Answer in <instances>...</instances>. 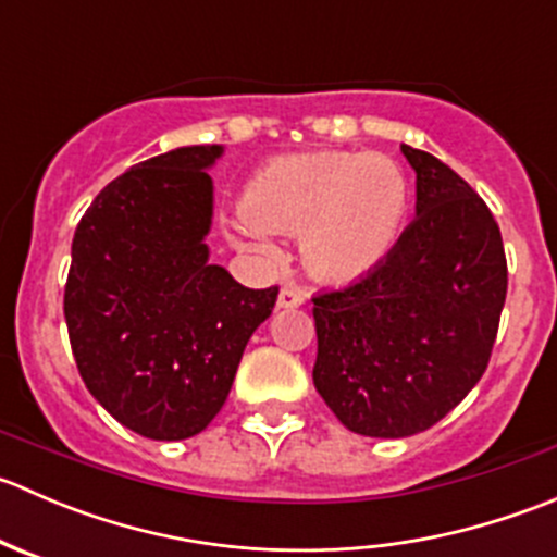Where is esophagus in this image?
<instances>
[{"label":"esophagus","instance_id":"34e87169","mask_svg":"<svg viewBox=\"0 0 557 557\" xmlns=\"http://www.w3.org/2000/svg\"><path fill=\"white\" fill-rule=\"evenodd\" d=\"M305 305V294H301L296 285H283L277 296V307L280 310H296V307Z\"/></svg>","mask_w":557,"mask_h":557}]
</instances>
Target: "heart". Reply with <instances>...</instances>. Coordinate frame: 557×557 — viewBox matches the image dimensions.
<instances>
[{
    "mask_svg": "<svg viewBox=\"0 0 557 557\" xmlns=\"http://www.w3.org/2000/svg\"><path fill=\"white\" fill-rule=\"evenodd\" d=\"M412 205L401 166L387 156L325 150L269 161L247 180L232 234L269 256V232L299 234L314 277L347 283L374 272L396 250Z\"/></svg>",
    "mask_w": 557,
    "mask_h": 557,
    "instance_id": "1",
    "label": "heart"
}]
</instances>
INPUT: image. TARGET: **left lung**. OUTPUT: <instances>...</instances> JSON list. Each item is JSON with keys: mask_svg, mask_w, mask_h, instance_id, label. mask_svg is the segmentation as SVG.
Listing matches in <instances>:
<instances>
[{"mask_svg": "<svg viewBox=\"0 0 557 557\" xmlns=\"http://www.w3.org/2000/svg\"><path fill=\"white\" fill-rule=\"evenodd\" d=\"M414 170V221L374 272L314 296L312 380L347 431L404 440L480 383L507 299L502 232L485 201L431 153Z\"/></svg>", "mask_w": 557, "mask_h": 557, "instance_id": "obj_1", "label": "left lung"}]
</instances>
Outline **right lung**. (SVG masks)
<instances>
[{
  "label": "right lung",
  "instance_id": "1",
  "mask_svg": "<svg viewBox=\"0 0 557 557\" xmlns=\"http://www.w3.org/2000/svg\"><path fill=\"white\" fill-rule=\"evenodd\" d=\"M223 145L166 150L112 180L72 239L64 318L91 396L134 434L196 436L232 391L277 288L210 263V170Z\"/></svg>",
  "mask_w": 557,
  "mask_h": 557
}]
</instances>
